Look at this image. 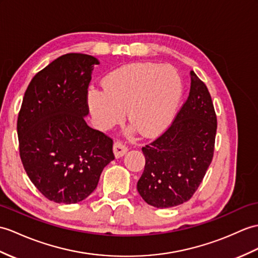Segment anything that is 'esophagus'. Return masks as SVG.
<instances>
[{"label": "esophagus", "mask_w": 258, "mask_h": 258, "mask_svg": "<svg viewBox=\"0 0 258 258\" xmlns=\"http://www.w3.org/2000/svg\"><path fill=\"white\" fill-rule=\"evenodd\" d=\"M113 152H114L115 157L119 158V157L124 156L125 153L127 152V147H125L123 144L116 142V143H114V145H113Z\"/></svg>", "instance_id": "1"}]
</instances>
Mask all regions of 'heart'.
Wrapping results in <instances>:
<instances>
[{
    "label": "heart",
    "mask_w": 258,
    "mask_h": 258,
    "mask_svg": "<svg viewBox=\"0 0 258 258\" xmlns=\"http://www.w3.org/2000/svg\"><path fill=\"white\" fill-rule=\"evenodd\" d=\"M104 89L92 88L88 104L102 131L122 122L125 112L132 126L144 137H154L172 121L182 94V82L171 66L135 62L107 76Z\"/></svg>",
    "instance_id": "1"
}]
</instances>
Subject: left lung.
Masks as SVG:
<instances>
[{
    "instance_id": "left-lung-1",
    "label": "left lung",
    "mask_w": 258,
    "mask_h": 258,
    "mask_svg": "<svg viewBox=\"0 0 258 258\" xmlns=\"http://www.w3.org/2000/svg\"><path fill=\"white\" fill-rule=\"evenodd\" d=\"M187 101L170 127L142 148L145 168L137 191L155 208H171L188 201L210 166L217 115L207 86L190 71Z\"/></svg>"
}]
</instances>
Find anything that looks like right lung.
I'll return each mask as SVG.
<instances>
[{"label":"right lung","mask_w":258,"mask_h":258,"mask_svg":"<svg viewBox=\"0 0 258 258\" xmlns=\"http://www.w3.org/2000/svg\"><path fill=\"white\" fill-rule=\"evenodd\" d=\"M99 60L67 53L29 83L17 118L21 159L28 178L48 200L78 203L97 188L114 159L113 141L86 123L88 87Z\"/></svg>","instance_id":"right-lung-1"}]
</instances>
